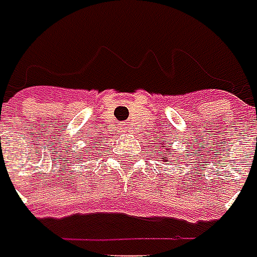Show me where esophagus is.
Returning a JSON list of instances; mask_svg holds the SVG:
<instances>
[{
  "mask_svg": "<svg viewBox=\"0 0 257 257\" xmlns=\"http://www.w3.org/2000/svg\"><path fill=\"white\" fill-rule=\"evenodd\" d=\"M122 130H124V132H127V127H122Z\"/></svg>",
  "mask_w": 257,
  "mask_h": 257,
  "instance_id": "34e87169",
  "label": "esophagus"
}]
</instances>
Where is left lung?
<instances>
[{
    "mask_svg": "<svg viewBox=\"0 0 257 257\" xmlns=\"http://www.w3.org/2000/svg\"><path fill=\"white\" fill-rule=\"evenodd\" d=\"M166 150H168V149H166ZM159 153H161V155H165V153H162V152H159ZM159 159H161V156H159ZM162 159H163V158H162Z\"/></svg>",
    "mask_w": 257,
    "mask_h": 257,
    "instance_id": "8db88e82",
    "label": "left lung"
}]
</instances>
